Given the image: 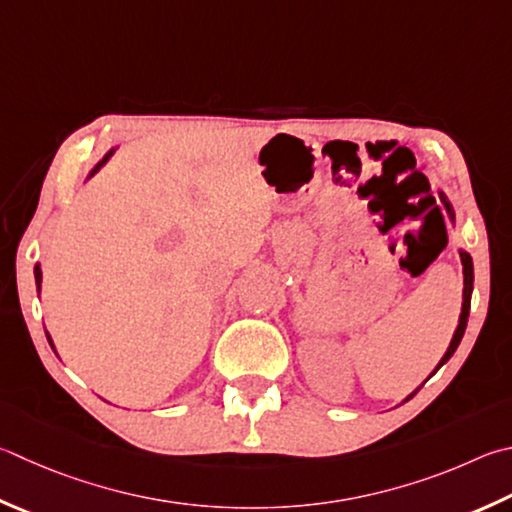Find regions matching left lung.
Instances as JSON below:
<instances>
[{
  "label": "left lung",
  "instance_id": "obj_1",
  "mask_svg": "<svg viewBox=\"0 0 512 512\" xmlns=\"http://www.w3.org/2000/svg\"><path fill=\"white\" fill-rule=\"evenodd\" d=\"M445 206H448V210H450V203H445ZM452 212V210H450ZM461 264H463V309H461V318H459V327H457V331H454V336H452V342H450V347H448V351H445V356L441 358V362H439V367L441 365H445V362H448L450 358H452V353L457 351V347H459V342H461V338H463V331H466V324H468V313H470V293H472V282H475V271H472V259H470V255L468 253H463L461 250ZM436 367V369H439ZM434 369V371H436ZM432 371V374H434ZM418 392V389H416ZM414 392V394H416ZM412 394V396H414ZM412 396H407V401H410Z\"/></svg>",
  "mask_w": 512,
  "mask_h": 512
}]
</instances>
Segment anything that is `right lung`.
I'll return each instance as SVG.
<instances>
[{"instance_id":"right-lung-1","label":"right lung","mask_w":512,"mask_h":512,"mask_svg":"<svg viewBox=\"0 0 512 512\" xmlns=\"http://www.w3.org/2000/svg\"><path fill=\"white\" fill-rule=\"evenodd\" d=\"M109 156H111V152L105 156V159H102V161L96 165V170H94V172H98V167H100L102 163H105V161L109 159ZM94 172H91V174H94ZM35 282H37V288H40V282H42V271H40V266H35ZM46 338H49V336H46ZM49 342H51V338H49ZM51 347H53V342H51Z\"/></svg>"}]
</instances>
